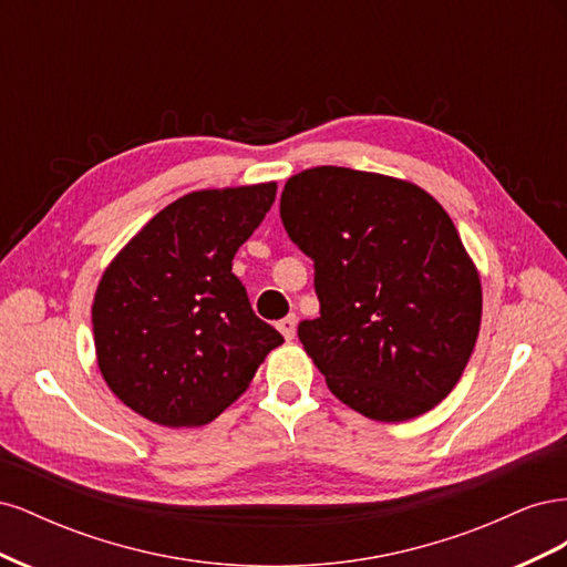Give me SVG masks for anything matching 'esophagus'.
I'll use <instances>...</instances> for the list:
<instances>
[{"label": "esophagus", "instance_id": "1", "mask_svg": "<svg viewBox=\"0 0 567 567\" xmlns=\"http://www.w3.org/2000/svg\"><path fill=\"white\" fill-rule=\"evenodd\" d=\"M277 326H279V331L284 333V338H286V340H293V338H296V326H298L296 315H288V317H284Z\"/></svg>", "mask_w": 567, "mask_h": 567}]
</instances>
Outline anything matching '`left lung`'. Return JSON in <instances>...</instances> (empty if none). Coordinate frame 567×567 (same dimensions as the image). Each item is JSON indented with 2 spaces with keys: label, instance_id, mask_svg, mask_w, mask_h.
<instances>
[{
  "label": "left lung",
  "instance_id": "left-lung-1",
  "mask_svg": "<svg viewBox=\"0 0 567 567\" xmlns=\"http://www.w3.org/2000/svg\"><path fill=\"white\" fill-rule=\"evenodd\" d=\"M281 221L315 262L319 317L298 338L340 402L400 423L458 383L483 315L477 271L423 188L350 167L290 177Z\"/></svg>",
  "mask_w": 567,
  "mask_h": 567
}]
</instances>
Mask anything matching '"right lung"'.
Returning <instances> with one entry per match:
<instances>
[{
    "instance_id": "add662e5",
    "label": "right lung",
    "mask_w": 567,
    "mask_h": 567,
    "mask_svg": "<svg viewBox=\"0 0 567 567\" xmlns=\"http://www.w3.org/2000/svg\"><path fill=\"white\" fill-rule=\"evenodd\" d=\"M274 196V182L188 194L104 271L92 305L99 369L136 414L169 427L210 423L284 342L231 271Z\"/></svg>"
}]
</instances>
